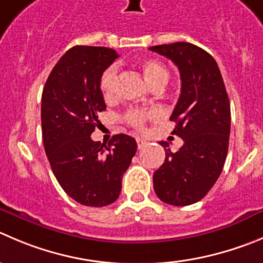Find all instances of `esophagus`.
Here are the masks:
<instances>
[{
  "instance_id": "obj_1",
  "label": "esophagus",
  "mask_w": 263,
  "mask_h": 263,
  "mask_svg": "<svg viewBox=\"0 0 263 263\" xmlns=\"http://www.w3.org/2000/svg\"><path fill=\"white\" fill-rule=\"evenodd\" d=\"M137 144H138V148H142L147 144L146 139H142V138H137Z\"/></svg>"
}]
</instances>
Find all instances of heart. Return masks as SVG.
Listing matches in <instances>:
<instances>
[{"instance_id":"heart-1","label":"heart","mask_w":263,"mask_h":263,"mask_svg":"<svg viewBox=\"0 0 263 263\" xmlns=\"http://www.w3.org/2000/svg\"><path fill=\"white\" fill-rule=\"evenodd\" d=\"M142 74L144 80L151 87L162 86L166 85L169 80V71L161 62L156 59H144L139 64ZM116 82H117V72L115 67H109L102 73L101 80H99V89H101L102 97L106 102L112 101L116 97ZM159 116V112L155 109L144 111V109H129L125 114V120L129 125L137 127V129H143L147 120L154 119Z\"/></svg>"}]
</instances>
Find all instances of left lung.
I'll use <instances>...</instances> for the list:
<instances>
[{
  "label": "left lung",
  "instance_id": "1",
  "mask_svg": "<svg viewBox=\"0 0 263 263\" xmlns=\"http://www.w3.org/2000/svg\"><path fill=\"white\" fill-rule=\"evenodd\" d=\"M149 50L178 67L182 84L171 120L176 122L172 134L183 139V146L177 152L165 148L164 164L154 173V190L166 204L191 205L208 194L223 169L231 125L229 96L218 64L201 47L174 42Z\"/></svg>",
  "mask_w": 263,
  "mask_h": 263
}]
</instances>
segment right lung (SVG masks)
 Instances as JSON below:
<instances>
[{"label": "right lung", "instance_id": "1", "mask_svg": "<svg viewBox=\"0 0 263 263\" xmlns=\"http://www.w3.org/2000/svg\"><path fill=\"white\" fill-rule=\"evenodd\" d=\"M116 58L109 47H72L42 91V141L51 171L66 194L86 206L116 201L137 151L136 139L126 134L114 136L104 148L90 137L106 109L99 80Z\"/></svg>", "mask_w": 263, "mask_h": 263}]
</instances>
